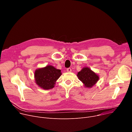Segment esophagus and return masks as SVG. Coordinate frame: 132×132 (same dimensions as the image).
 <instances>
[{"mask_svg":"<svg viewBox=\"0 0 132 132\" xmlns=\"http://www.w3.org/2000/svg\"><path fill=\"white\" fill-rule=\"evenodd\" d=\"M67 72H71V69L70 68H68L67 69Z\"/></svg>","mask_w":132,"mask_h":132,"instance_id":"1","label":"esophagus"}]
</instances>
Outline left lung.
<instances>
[{
    "label": "left lung",
    "mask_w": 132,
    "mask_h": 132,
    "mask_svg": "<svg viewBox=\"0 0 132 132\" xmlns=\"http://www.w3.org/2000/svg\"><path fill=\"white\" fill-rule=\"evenodd\" d=\"M77 76L85 86L88 88L94 86L99 79V76L88 67L83 68L78 73Z\"/></svg>",
    "instance_id": "1"
}]
</instances>
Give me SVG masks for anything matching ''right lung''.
<instances>
[{
	"label": "right lung",
	"instance_id": "1",
	"mask_svg": "<svg viewBox=\"0 0 132 132\" xmlns=\"http://www.w3.org/2000/svg\"><path fill=\"white\" fill-rule=\"evenodd\" d=\"M61 70L48 65L36 70L35 78L36 83L44 89H50L54 87L56 81L61 76Z\"/></svg>",
	"mask_w": 132,
	"mask_h": 132
}]
</instances>
